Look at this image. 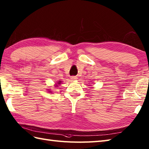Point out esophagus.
Segmentation results:
<instances>
[{
	"instance_id": "1",
	"label": "esophagus",
	"mask_w": 149,
	"mask_h": 149,
	"mask_svg": "<svg viewBox=\"0 0 149 149\" xmlns=\"http://www.w3.org/2000/svg\"><path fill=\"white\" fill-rule=\"evenodd\" d=\"M78 79V78L77 77H71V80L72 81H74V80H77Z\"/></svg>"
}]
</instances>
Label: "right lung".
I'll return each instance as SVG.
<instances>
[{
    "label": "right lung",
    "mask_w": 149,
    "mask_h": 149,
    "mask_svg": "<svg viewBox=\"0 0 149 149\" xmlns=\"http://www.w3.org/2000/svg\"><path fill=\"white\" fill-rule=\"evenodd\" d=\"M61 84V81H59L57 82V84H56V86H55V87H58V85H60ZM49 92H51V91H49Z\"/></svg>",
    "instance_id": "1"
}]
</instances>
